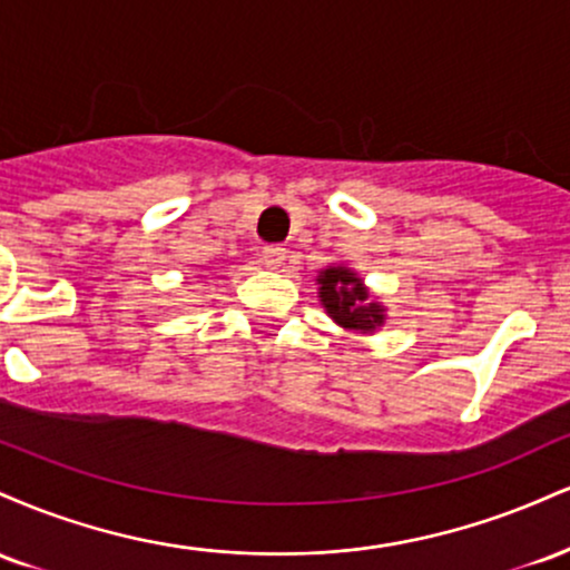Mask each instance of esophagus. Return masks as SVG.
Listing matches in <instances>:
<instances>
[{
  "label": "esophagus",
  "mask_w": 570,
  "mask_h": 570,
  "mask_svg": "<svg viewBox=\"0 0 570 570\" xmlns=\"http://www.w3.org/2000/svg\"><path fill=\"white\" fill-rule=\"evenodd\" d=\"M259 259H263V265L271 267V271H278L286 259V248L284 246H265L263 254H259Z\"/></svg>",
  "instance_id": "34e87169"
}]
</instances>
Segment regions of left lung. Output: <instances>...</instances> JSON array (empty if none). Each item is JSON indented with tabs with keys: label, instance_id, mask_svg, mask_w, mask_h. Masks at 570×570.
Instances as JSON below:
<instances>
[{
	"label": "left lung",
	"instance_id": "8db88e82",
	"mask_svg": "<svg viewBox=\"0 0 570 570\" xmlns=\"http://www.w3.org/2000/svg\"><path fill=\"white\" fill-rule=\"evenodd\" d=\"M318 303L337 326L358 335H375L385 324V305L375 297L356 271L332 263L318 271Z\"/></svg>",
	"mask_w": 570,
	"mask_h": 570
}]
</instances>
